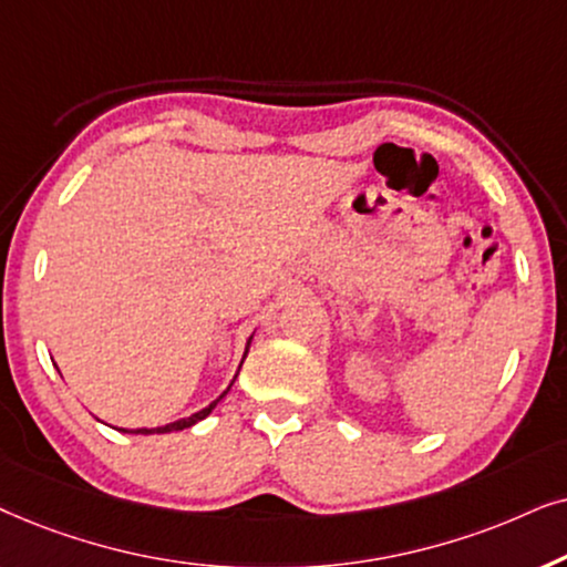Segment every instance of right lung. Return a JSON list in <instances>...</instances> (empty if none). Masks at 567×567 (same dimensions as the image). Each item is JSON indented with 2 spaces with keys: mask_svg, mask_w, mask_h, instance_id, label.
<instances>
[{
  "mask_svg": "<svg viewBox=\"0 0 567 567\" xmlns=\"http://www.w3.org/2000/svg\"><path fill=\"white\" fill-rule=\"evenodd\" d=\"M248 344H251V339H248ZM248 344H246L244 360H246V354H248ZM244 360H240V365H244ZM236 375H238V373H236ZM233 381H236V379H233ZM233 381H230V386H233ZM230 386H228V389H225V391H223V394H220V396H217L213 404H209V406H205V410L194 412V414H192V417H184V420L168 422V425H163V427H137V430H124V427H121V433H134V435H153V433H173V430H184V427H192V425H196V422H199V420H205V417H207V414H209V412H213L217 404H220V399H223L225 394H228V391H230Z\"/></svg>",
  "mask_w": 567,
  "mask_h": 567,
  "instance_id": "1",
  "label": "right lung"
}]
</instances>
